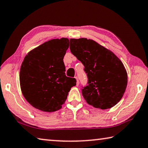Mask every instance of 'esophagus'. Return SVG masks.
<instances>
[{"mask_svg":"<svg viewBox=\"0 0 148 148\" xmlns=\"http://www.w3.org/2000/svg\"><path fill=\"white\" fill-rule=\"evenodd\" d=\"M75 78L76 79V86H79V80L77 79V77H75Z\"/></svg>","mask_w":148,"mask_h":148,"instance_id":"1","label":"esophagus"}]
</instances>
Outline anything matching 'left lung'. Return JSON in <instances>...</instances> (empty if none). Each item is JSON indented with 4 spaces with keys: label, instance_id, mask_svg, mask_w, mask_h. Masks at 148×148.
Wrapping results in <instances>:
<instances>
[{
    "label": "left lung",
    "instance_id": "left-lung-1",
    "mask_svg": "<svg viewBox=\"0 0 148 148\" xmlns=\"http://www.w3.org/2000/svg\"><path fill=\"white\" fill-rule=\"evenodd\" d=\"M71 53L82 62L88 77V86L82 92L87 103L102 110L114 107L123 96L127 73L113 52L91 39H70Z\"/></svg>",
    "mask_w": 148,
    "mask_h": 148
}]
</instances>
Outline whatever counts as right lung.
Instances as JSON below:
<instances>
[{"label": "right lung", "instance_id": "add662e5", "mask_svg": "<svg viewBox=\"0 0 148 148\" xmlns=\"http://www.w3.org/2000/svg\"><path fill=\"white\" fill-rule=\"evenodd\" d=\"M67 38L52 39L30 51L19 72L20 87L27 101L46 112L60 110L76 80L65 75L63 58Z\"/></svg>", "mask_w": 148, "mask_h": 148}]
</instances>
